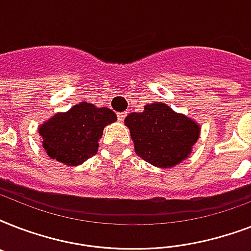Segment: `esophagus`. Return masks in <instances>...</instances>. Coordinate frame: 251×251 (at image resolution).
Returning a JSON list of instances; mask_svg holds the SVG:
<instances>
[{
  "instance_id": "34e87169",
  "label": "esophagus",
  "mask_w": 251,
  "mask_h": 251,
  "mask_svg": "<svg viewBox=\"0 0 251 251\" xmlns=\"http://www.w3.org/2000/svg\"><path fill=\"white\" fill-rule=\"evenodd\" d=\"M126 114H127V112H120V113H117L118 121H120V122L124 121V120H125V117H126Z\"/></svg>"
}]
</instances>
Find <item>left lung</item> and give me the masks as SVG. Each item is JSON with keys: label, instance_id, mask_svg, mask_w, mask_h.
I'll use <instances>...</instances> for the list:
<instances>
[{"label": "left lung", "instance_id": "1", "mask_svg": "<svg viewBox=\"0 0 251 251\" xmlns=\"http://www.w3.org/2000/svg\"><path fill=\"white\" fill-rule=\"evenodd\" d=\"M125 125L138 156L159 168L175 167L185 160L201 131L197 122L176 113L164 102L149 104L141 113H130Z\"/></svg>", "mask_w": 251, "mask_h": 251}]
</instances>
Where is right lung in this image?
<instances>
[{"label": "right lung", "instance_id": "add662e5", "mask_svg": "<svg viewBox=\"0 0 251 251\" xmlns=\"http://www.w3.org/2000/svg\"><path fill=\"white\" fill-rule=\"evenodd\" d=\"M116 120L113 110L84 101L65 113L54 114L39 127V134L49 157L75 167L98 152L102 130Z\"/></svg>", "mask_w": 251, "mask_h": 251}]
</instances>
